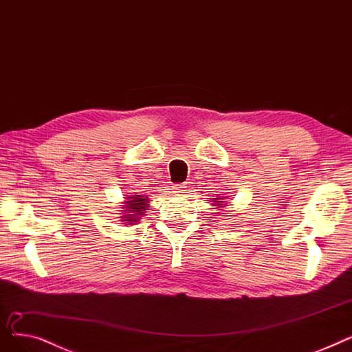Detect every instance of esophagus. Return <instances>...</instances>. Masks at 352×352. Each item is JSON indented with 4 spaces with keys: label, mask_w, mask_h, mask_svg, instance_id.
I'll return each mask as SVG.
<instances>
[{
    "label": "esophagus",
    "mask_w": 352,
    "mask_h": 352,
    "mask_svg": "<svg viewBox=\"0 0 352 352\" xmlns=\"http://www.w3.org/2000/svg\"><path fill=\"white\" fill-rule=\"evenodd\" d=\"M186 186L185 185H175L173 186V192L175 193H179V195H182V193H186Z\"/></svg>",
    "instance_id": "1"
}]
</instances>
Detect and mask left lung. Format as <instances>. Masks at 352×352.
<instances>
[{
	"label": "left lung",
	"mask_w": 352,
	"mask_h": 352,
	"mask_svg": "<svg viewBox=\"0 0 352 352\" xmlns=\"http://www.w3.org/2000/svg\"><path fill=\"white\" fill-rule=\"evenodd\" d=\"M210 202H213L214 205L213 206H217V208H223L226 204L223 202V197L222 196H219V197H214V199H212ZM216 209V208H214Z\"/></svg>",
	"instance_id": "1"
}]
</instances>
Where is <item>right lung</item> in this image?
<instances>
[{"instance_id": "add662e5", "label": "right lung", "mask_w": 352, "mask_h": 352, "mask_svg": "<svg viewBox=\"0 0 352 352\" xmlns=\"http://www.w3.org/2000/svg\"><path fill=\"white\" fill-rule=\"evenodd\" d=\"M123 206L124 208L122 209H124V214L120 216L122 222L135 225L140 219V216H143L147 210L148 199L142 195H130V197H126V202Z\"/></svg>"}]
</instances>
